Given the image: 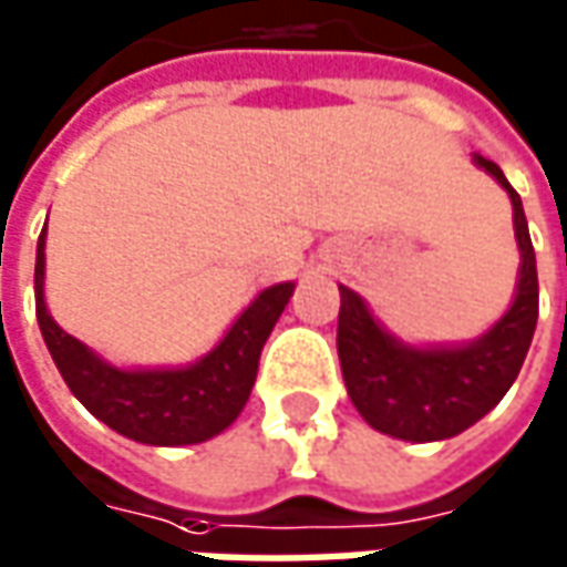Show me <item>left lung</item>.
<instances>
[{"instance_id":"1","label":"left lung","mask_w":567,"mask_h":567,"mask_svg":"<svg viewBox=\"0 0 567 567\" xmlns=\"http://www.w3.org/2000/svg\"><path fill=\"white\" fill-rule=\"evenodd\" d=\"M475 164L509 192L522 251L518 295L491 332L465 348H406L372 319L360 295L341 285L338 357L348 394L372 429L400 441H444L491 413L518 379L537 329V257L522 198L494 161L475 154Z\"/></svg>"}]
</instances>
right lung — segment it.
I'll return each instance as SVG.
<instances>
[{"label": "right lung", "mask_w": 567, "mask_h": 567, "mask_svg": "<svg viewBox=\"0 0 567 567\" xmlns=\"http://www.w3.org/2000/svg\"><path fill=\"white\" fill-rule=\"evenodd\" d=\"M45 276V229L37 241V319L45 348L55 360L71 394L102 419L107 429L138 444L183 446L202 444L229 429L251 396L260 350L276 319L282 316L295 285L282 282L260 291L245 313L235 319L217 348L188 369H142L126 372L99 360L86 344L58 329L42 300Z\"/></svg>", "instance_id": "add662e5"}]
</instances>
